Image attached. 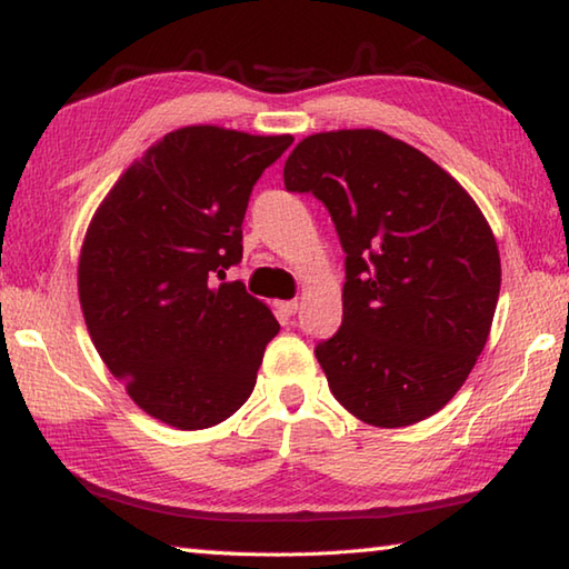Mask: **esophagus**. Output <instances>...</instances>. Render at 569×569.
<instances>
[{
	"mask_svg": "<svg viewBox=\"0 0 569 569\" xmlns=\"http://www.w3.org/2000/svg\"><path fill=\"white\" fill-rule=\"evenodd\" d=\"M276 308H278V313L286 316V319H291V316H296V311H298V301H278Z\"/></svg>",
	"mask_w": 569,
	"mask_h": 569,
	"instance_id": "1",
	"label": "esophagus"
}]
</instances>
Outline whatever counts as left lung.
Wrapping results in <instances>:
<instances>
[{"mask_svg":"<svg viewBox=\"0 0 569 569\" xmlns=\"http://www.w3.org/2000/svg\"><path fill=\"white\" fill-rule=\"evenodd\" d=\"M286 190L329 208L346 253L343 321L316 346L331 393L371 427H409L461 389L492 329L502 266L469 192L381 130L308 134Z\"/></svg>","mask_w":569,"mask_h":569,"instance_id":"obj_1","label":"left lung"}]
</instances>
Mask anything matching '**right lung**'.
<instances>
[{
    "instance_id": "right-lung-1",
    "label": "right lung",
    "mask_w": 569,
    "mask_h": 569,
    "mask_svg": "<svg viewBox=\"0 0 569 569\" xmlns=\"http://www.w3.org/2000/svg\"><path fill=\"white\" fill-rule=\"evenodd\" d=\"M291 142L218 124L172 130L90 220L77 266L90 339L130 399L168 427L233 417L281 331L243 283L216 278L243 258L250 190Z\"/></svg>"
}]
</instances>
